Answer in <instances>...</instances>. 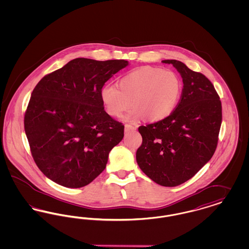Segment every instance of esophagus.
Segmentation results:
<instances>
[{
	"label": "esophagus",
	"mask_w": 249,
	"mask_h": 249,
	"mask_svg": "<svg viewBox=\"0 0 249 249\" xmlns=\"http://www.w3.org/2000/svg\"><path fill=\"white\" fill-rule=\"evenodd\" d=\"M136 130V127L130 125V124H125V131H130V130Z\"/></svg>",
	"instance_id": "obj_1"
}]
</instances>
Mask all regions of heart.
<instances>
[{"label": "heart", "instance_id": "b5f03b06", "mask_svg": "<svg viewBox=\"0 0 249 249\" xmlns=\"http://www.w3.org/2000/svg\"><path fill=\"white\" fill-rule=\"evenodd\" d=\"M119 87L107 84L101 89L102 102L110 116L120 118L132 106L135 108L127 119L136 121L146 117L156 122L175 111L183 84L175 71L145 66L124 75Z\"/></svg>", "mask_w": 249, "mask_h": 249}]
</instances>
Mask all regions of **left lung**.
I'll return each instance as SVG.
<instances>
[{
    "label": "left lung",
    "instance_id": "8db88e82",
    "mask_svg": "<svg viewBox=\"0 0 249 249\" xmlns=\"http://www.w3.org/2000/svg\"><path fill=\"white\" fill-rule=\"evenodd\" d=\"M183 78L178 107L166 119L138 128L142 142L136 160L157 184L176 187L193 178L213 157L222 121L221 101L213 84L201 72L177 59Z\"/></svg>",
    "mask_w": 249,
    "mask_h": 249
}]
</instances>
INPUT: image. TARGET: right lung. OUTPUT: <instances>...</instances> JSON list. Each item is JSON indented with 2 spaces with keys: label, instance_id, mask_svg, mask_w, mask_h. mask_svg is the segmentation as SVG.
<instances>
[{
  "label": "right lung",
  "instance_id": "obj_1",
  "mask_svg": "<svg viewBox=\"0 0 249 249\" xmlns=\"http://www.w3.org/2000/svg\"><path fill=\"white\" fill-rule=\"evenodd\" d=\"M128 64L125 59L77 58L36 85L24 129L34 160L47 178L77 189L106 169L109 152L124 136V125L105 111L101 89Z\"/></svg>",
  "mask_w": 249,
  "mask_h": 249
}]
</instances>
